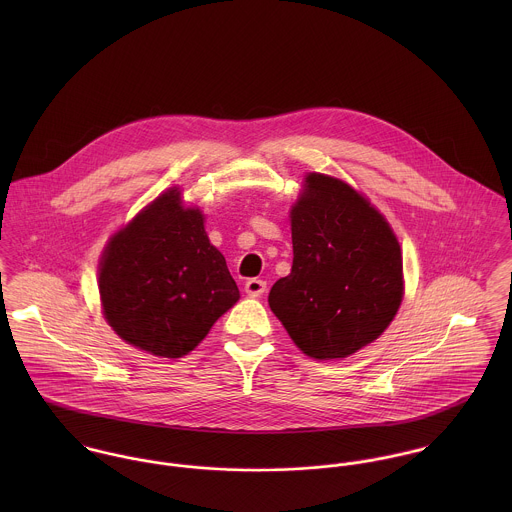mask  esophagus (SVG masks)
I'll return each mask as SVG.
<instances>
[{
	"instance_id": "esophagus-1",
	"label": "esophagus",
	"mask_w": 512,
	"mask_h": 512,
	"mask_svg": "<svg viewBox=\"0 0 512 512\" xmlns=\"http://www.w3.org/2000/svg\"><path fill=\"white\" fill-rule=\"evenodd\" d=\"M244 292L248 293L250 297H260L262 293L266 292V282L258 280V278H252L244 284Z\"/></svg>"
}]
</instances>
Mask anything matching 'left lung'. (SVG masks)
<instances>
[{
    "mask_svg": "<svg viewBox=\"0 0 512 512\" xmlns=\"http://www.w3.org/2000/svg\"><path fill=\"white\" fill-rule=\"evenodd\" d=\"M292 272L268 295L311 359H345L378 339L402 295V252L386 219L341 179L309 173L292 207Z\"/></svg>",
    "mask_w": 512,
    "mask_h": 512,
    "instance_id": "1",
    "label": "left lung"
}]
</instances>
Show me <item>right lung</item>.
<instances>
[{
    "instance_id": "add662e5",
    "label": "right lung",
    "mask_w": 512,
    "mask_h": 512,
    "mask_svg": "<svg viewBox=\"0 0 512 512\" xmlns=\"http://www.w3.org/2000/svg\"><path fill=\"white\" fill-rule=\"evenodd\" d=\"M98 290L108 325L155 357L191 353L240 297L199 209L177 187L118 230L100 260Z\"/></svg>"
}]
</instances>
